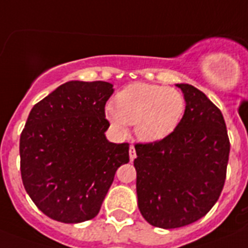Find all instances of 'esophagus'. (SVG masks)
<instances>
[{
  "label": "esophagus",
  "mask_w": 248,
  "mask_h": 248,
  "mask_svg": "<svg viewBox=\"0 0 248 248\" xmlns=\"http://www.w3.org/2000/svg\"><path fill=\"white\" fill-rule=\"evenodd\" d=\"M129 157H130V161H133V159L137 157L136 148H134V146H130V148H129Z\"/></svg>",
  "instance_id": "obj_1"
}]
</instances>
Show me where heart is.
<instances>
[{"label": "heart", "instance_id": "obj_1", "mask_svg": "<svg viewBox=\"0 0 248 248\" xmlns=\"http://www.w3.org/2000/svg\"><path fill=\"white\" fill-rule=\"evenodd\" d=\"M185 111V99L176 89L152 83H133L116 95L115 106H106L111 125L125 132L126 124L136 125L143 142H157L171 134Z\"/></svg>", "mask_w": 248, "mask_h": 248}]
</instances>
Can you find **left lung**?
<instances>
[{
    "mask_svg": "<svg viewBox=\"0 0 248 248\" xmlns=\"http://www.w3.org/2000/svg\"><path fill=\"white\" fill-rule=\"evenodd\" d=\"M177 87L186 108L175 130L134 146L138 208L149 224L165 230L191 224L212 209L224 186L231 149L222 111L194 86Z\"/></svg>",
    "mask_w": 248,
    "mask_h": 248,
    "instance_id": "1",
    "label": "left lung"
}]
</instances>
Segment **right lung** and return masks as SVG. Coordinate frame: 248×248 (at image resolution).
I'll use <instances>...</instances> for the list:
<instances>
[{
  "mask_svg": "<svg viewBox=\"0 0 248 248\" xmlns=\"http://www.w3.org/2000/svg\"><path fill=\"white\" fill-rule=\"evenodd\" d=\"M112 85L69 81L31 109L20 136L26 193L46 217L79 223L100 212L116 170L129 162L128 143L109 142L106 101Z\"/></svg>",
  "mask_w": 248,
  "mask_h": 248,
  "instance_id": "obj_1",
  "label": "right lung"
}]
</instances>
